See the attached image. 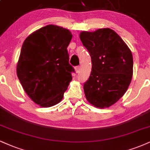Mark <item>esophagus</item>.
<instances>
[{"instance_id":"34e87169","label":"esophagus","mask_w":150,"mask_h":150,"mask_svg":"<svg viewBox=\"0 0 150 150\" xmlns=\"http://www.w3.org/2000/svg\"><path fill=\"white\" fill-rule=\"evenodd\" d=\"M80 66H77V67L75 68V73H79V72H80Z\"/></svg>"}]
</instances>
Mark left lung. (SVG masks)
<instances>
[{"instance_id": "1", "label": "left lung", "mask_w": 150, "mask_h": 150, "mask_svg": "<svg viewBox=\"0 0 150 150\" xmlns=\"http://www.w3.org/2000/svg\"><path fill=\"white\" fill-rule=\"evenodd\" d=\"M80 38L89 52L92 69L84 84L86 98L96 108H109L127 91L133 76L131 50L109 28L82 31Z\"/></svg>"}]
</instances>
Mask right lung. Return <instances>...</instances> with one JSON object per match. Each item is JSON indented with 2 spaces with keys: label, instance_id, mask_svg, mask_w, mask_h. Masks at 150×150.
Returning <instances> with one entry per match:
<instances>
[{
  "label": "right lung",
  "instance_id": "1",
  "mask_svg": "<svg viewBox=\"0 0 150 150\" xmlns=\"http://www.w3.org/2000/svg\"><path fill=\"white\" fill-rule=\"evenodd\" d=\"M71 32L47 25L30 34L23 42L17 75L23 90L35 104L49 108L60 103L72 81L67 47Z\"/></svg>",
  "mask_w": 150,
  "mask_h": 150
}]
</instances>
